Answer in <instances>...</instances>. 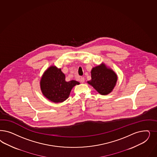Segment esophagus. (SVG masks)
Listing matches in <instances>:
<instances>
[{"instance_id": "esophagus-1", "label": "esophagus", "mask_w": 157, "mask_h": 157, "mask_svg": "<svg viewBox=\"0 0 157 157\" xmlns=\"http://www.w3.org/2000/svg\"><path fill=\"white\" fill-rule=\"evenodd\" d=\"M80 81L81 83H83V82H84L85 79H84V77H81V78H80Z\"/></svg>"}]
</instances>
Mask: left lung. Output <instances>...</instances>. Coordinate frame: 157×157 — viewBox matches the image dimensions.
I'll return each instance as SVG.
<instances>
[{
	"mask_svg": "<svg viewBox=\"0 0 157 157\" xmlns=\"http://www.w3.org/2000/svg\"><path fill=\"white\" fill-rule=\"evenodd\" d=\"M91 80L87 82L102 95L110 94L116 85V73L104 63L94 67L91 71Z\"/></svg>",
	"mask_w": 157,
	"mask_h": 157,
	"instance_id": "left-lung-1",
	"label": "left lung"
}]
</instances>
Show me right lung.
Segmentation results:
<instances>
[{
    "instance_id": "1",
    "label": "right lung",
    "mask_w": 157,
    "mask_h": 157,
    "mask_svg": "<svg viewBox=\"0 0 157 157\" xmlns=\"http://www.w3.org/2000/svg\"><path fill=\"white\" fill-rule=\"evenodd\" d=\"M80 82L75 80L66 81L65 75L61 69L51 65L46 70L41 78L40 89L43 95L54 103L66 101L71 89Z\"/></svg>"
}]
</instances>
